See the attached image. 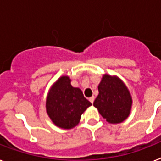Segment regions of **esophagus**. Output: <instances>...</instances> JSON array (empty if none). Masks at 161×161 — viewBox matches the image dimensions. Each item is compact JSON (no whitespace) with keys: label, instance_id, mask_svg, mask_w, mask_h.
I'll return each mask as SVG.
<instances>
[{"label":"esophagus","instance_id":"esophagus-1","mask_svg":"<svg viewBox=\"0 0 161 161\" xmlns=\"http://www.w3.org/2000/svg\"><path fill=\"white\" fill-rule=\"evenodd\" d=\"M94 100H95V97H90V98H89V101H90V102H91L92 104L93 103V101H94Z\"/></svg>","mask_w":161,"mask_h":161}]
</instances>
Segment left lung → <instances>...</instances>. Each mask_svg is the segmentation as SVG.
I'll list each match as a JSON object with an SVG mask.
<instances>
[{"mask_svg":"<svg viewBox=\"0 0 161 161\" xmlns=\"http://www.w3.org/2000/svg\"><path fill=\"white\" fill-rule=\"evenodd\" d=\"M99 94L93 106L110 124H119L129 117L133 100L128 87L116 76L104 74L98 85Z\"/></svg>","mask_w":161,"mask_h":161,"instance_id":"8db88e82","label":"left lung"}]
</instances>
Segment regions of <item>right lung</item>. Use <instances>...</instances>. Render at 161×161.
Segmentation results:
<instances>
[{"label":"right lung","instance_id":"right-lung-1","mask_svg":"<svg viewBox=\"0 0 161 161\" xmlns=\"http://www.w3.org/2000/svg\"><path fill=\"white\" fill-rule=\"evenodd\" d=\"M70 82L69 77H60L50 88L46 102L47 114L51 121L64 129H71L78 125L82 114L92 106L83 92L72 87Z\"/></svg>","mask_w":161,"mask_h":161}]
</instances>
